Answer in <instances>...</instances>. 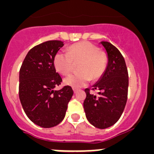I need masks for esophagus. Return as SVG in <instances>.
<instances>
[{
  "label": "esophagus",
  "instance_id": "34e87169",
  "mask_svg": "<svg viewBox=\"0 0 154 154\" xmlns=\"http://www.w3.org/2000/svg\"><path fill=\"white\" fill-rule=\"evenodd\" d=\"M79 89H77V88H73V92H74V93H76V92H78Z\"/></svg>",
  "mask_w": 154,
  "mask_h": 154
}]
</instances>
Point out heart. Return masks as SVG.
Listing matches in <instances>:
<instances>
[{
  "instance_id": "obj_1",
  "label": "heart",
  "mask_w": 154,
  "mask_h": 154,
  "mask_svg": "<svg viewBox=\"0 0 154 154\" xmlns=\"http://www.w3.org/2000/svg\"><path fill=\"white\" fill-rule=\"evenodd\" d=\"M77 63L79 72L64 79L65 85L73 88L84 86L90 79L96 81L101 78L106 69V55L92 42H80L69 46L67 52H58L54 57L55 69L64 75L69 74Z\"/></svg>"
}]
</instances>
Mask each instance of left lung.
I'll return each instance as SVG.
<instances>
[{"mask_svg":"<svg viewBox=\"0 0 154 154\" xmlns=\"http://www.w3.org/2000/svg\"><path fill=\"white\" fill-rule=\"evenodd\" d=\"M108 55V65L101 79L92 89H85L83 106L89 123L99 129L115 124L124 110L127 101L129 76L124 58L111 43L101 42ZM99 91L98 96L91 91Z\"/></svg>","mask_w":154,"mask_h":154,"instance_id":"obj_1","label":"left lung"}]
</instances>
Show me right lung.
<instances>
[{"label": "right lung", "mask_w": 154, "mask_h": 154, "mask_svg": "<svg viewBox=\"0 0 154 154\" xmlns=\"http://www.w3.org/2000/svg\"><path fill=\"white\" fill-rule=\"evenodd\" d=\"M64 45L62 41L43 42L32 48L19 72V98L24 112L34 123L44 128L63 120L73 95L69 85L54 90L62 77L55 70L54 57Z\"/></svg>", "instance_id": "1"}]
</instances>
